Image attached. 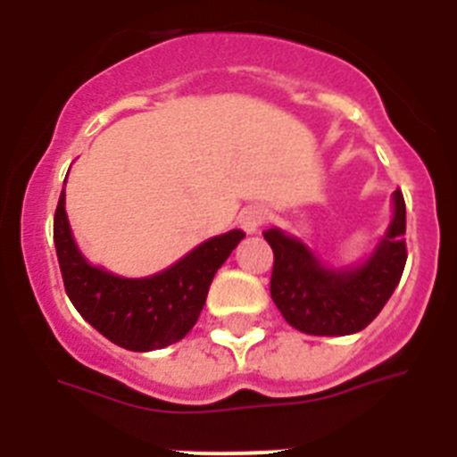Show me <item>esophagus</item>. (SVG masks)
I'll return each instance as SVG.
<instances>
[{
  "instance_id": "esophagus-1",
  "label": "esophagus",
  "mask_w": 457,
  "mask_h": 457,
  "mask_svg": "<svg viewBox=\"0 0 457 457\" xmlns=\"http://www.w3.org/2000/svg\"><path fill=\"white\" fill-rule=\"evenodd\" d=\"M265 217H268L265 215V210L258 208V205H253V208H247L240 212V226L247 233H256L258 228L263 226Z\"/></svg>"
}]
</instances>
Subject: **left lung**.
<instances>
[{
  "label": "left lung",
  "instance_id": "left-lung-1",
  "mask_svg": "<svg viewBox=\"0 0 457 457\" xmlns=\"http://www.w3.org/2000/svg\"><path fill=\"white\" fill-rule=\"evenodd\" d=\"M274 252L270 295L288 325L313 337L361 332L389 302L407 261L405 199L394 192V220L375 252L357 268L332 270L304 242L278 228L263 231Z\"/></svg>",
  "mask_w": 457,
  "mask_h": 457
}]
</instances>
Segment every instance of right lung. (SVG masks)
<instances>
[{"mask_svg": "<svg viewBox=\"0 0 457 457\" xmlns=\"http://www.w3.org/2000/svg\"><path fill=\"white\" fill-rule=\"evenodd\" d=\"M242 237V231L210 237L164 272L123 278L96 268L79 253L68 224L66 192L54 212L56 258L72 306L104 338L132 353L167 348L192 329L212 277Z\"/></svg>", "mask_w": 457, "mask_h": 457, "instance_id": "obj_1", "label": "right lung"}]
</instances>
